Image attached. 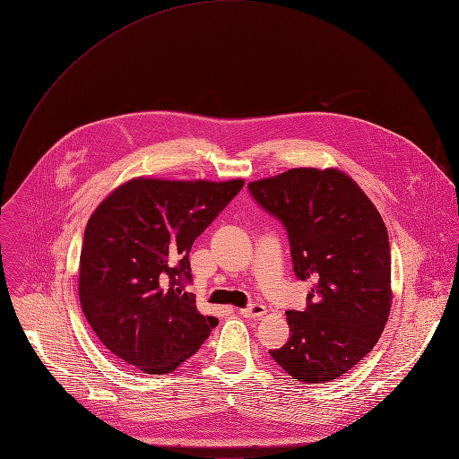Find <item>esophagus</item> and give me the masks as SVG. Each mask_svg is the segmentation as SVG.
I'll return each mask as SVG.
<instances>
[{"label": "esophagus", "instance_id": "34e87169", "mask_svg": "<svg viewBox=\"0 0 459 459\" xmlns=\"http://www.w3.org/2000/svg\"><path fill=\"white\" fill-rule=\"evenodd\" d=\"M239 314H241L243 317H250V319L263 317V316H266V307H263V304H252V307L239 310Z\"/></svg>", "mask_w": 459, "mask_h": 459}]
</instances>
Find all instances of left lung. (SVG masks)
Here are the masks:
<instances>
[{"mask_svg":"<svg viewBox=\"0 0 459 459\" xmlns=\"http://www.w3.org/2000/svg\"><path fill=\"white\" fill-rule=\"evenodd\" d=\"M248 189L286 227L295 275L314 281L304 312H286L290 339L270 355L299 382H332L375 348L389 319L385 223L337 168H293Z\"/></svg>","mask_w":459,"mask_h":459,"instance_id":"left-lung-1","label":"left lung"}]
</instances>
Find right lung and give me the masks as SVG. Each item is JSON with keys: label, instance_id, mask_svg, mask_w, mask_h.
<instances>
[{"label": "right lung", "instance_id": "add662e5", "mask_svg": "<svg viewBox=\"0 0 459 459\" xmlns=\"http://www.w3.org/2000/svg\"><path fill=\"white\" fill-rule=\"evenodd\" d=\"M243 184L136 177L90 216L79 259L81 308L99 341L127 366L171 373L218 325L184 291L189 250Z\"/></svg>", "mask_w": 459, "mask_h": 459}]
</instances>
